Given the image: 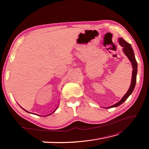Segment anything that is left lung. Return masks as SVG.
Returning a JSON list of instances; mask_svg holds the SVG:
<instances>
[{
    "label": "left lung",
    "instance_id": "8db88e82",
    "mask_svg": "<svg viewBox=\"0 0 149 149\" xmlns=\"http://www.w3.org/2000/svg\"><path fill=\"white\" fill-rule=\"evenodd\" d=\"M119 43L120 45L122 47H123V51L124 52L126 56L130 60V61L132 63V68H133V70H132V81L131 83V86L129 87V89L127 91V92L125 93L124 96L123 97L122 99L120 100L116 104H114V105L111 106L109 107H117L120 106V104H122L123 102H125V100H127V98L129 97V95L132 93L133 91L135 85H136V75H137V68H138V63L136 62V60L134 51L132 50V47L131 44H129L127 42L123 40V38H119Z\"/></svg>",
    "mask_w": 149,
    "mask_h": 149
}]
</instances>
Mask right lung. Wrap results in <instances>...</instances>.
Segmentation results:
<instances>
[{"mask_svg":"<svg viewBox=\"0 0 149 149\" xmlns=\"http://www.w3.org/2000/svg\"><path fill=\"white\" fill-rule=\"evenodd\" d=\"M56 109L54 110V111H56ZM24 110H25V109H24ZM25 111H26V110H25ZM27 112H28V111H27ZM54 112H53V113H54ZM28 113H29V112H28ZM51 114H52V113H51Z\"/></svg>","mask_w":149,"mask_h":149,"instance_id":"add662e5","label":"right lung"}]
</instances>
